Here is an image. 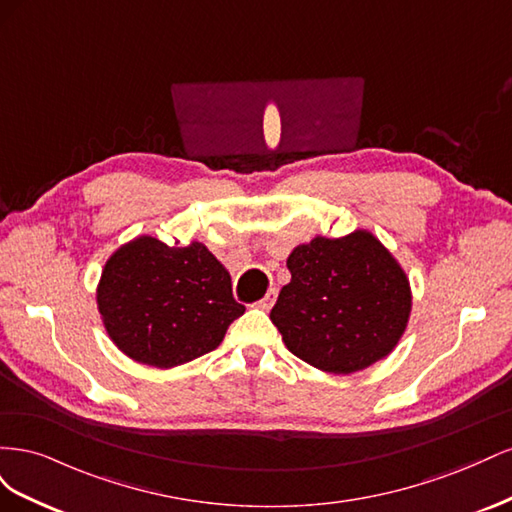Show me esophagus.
<instances>
[{
	"label": "esophagus",
	"mask_w": 512,
	"mask_h": 512,
	"mask_svg": "<svg viewBox=\"0 0 512 512\" xmlns=\"http://www.w3.org/2000/svg\"><path fill=\"white\" fill-rule=\"evenodd\" d=\"M275 299H277V288H271L265 297H262L260 301H258V307L260 309H271L273 307V303H275Z\"/></svg>",
	"instance_id": "1"
}]
</instances>
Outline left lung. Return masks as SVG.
I'll list each match as a JSON object with an SVG mask.
<instances>
[{"label": "left lung", "mask_w": 512, "mask_h": 512, "mask_svg": "<svg viewBox=\"0 0 512 512\" xmlns=\"http://www.w3.org/2000/svg\"><path fill=\"white\" fill-rule=\"evenodd\" d=\"M290 284L271 309L286 348L329 374L384 359L410 318L408 277L367 230L316 237L288 256Z\"/></svg>", "instance_id": "left-lung-1"}]
</instances>
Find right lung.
<instances>
[{
    "mask_svg": "<svg viewBox=\"0 0 512 512\" xmlns=\"http://www.w3.org/2000/svg\"><path fill=\"white\" fill-rule=\"evenodd\" d=\"M98 309L115 346L130 359L168 369L222 344L245 307L228 271L203 243L170 247L138 237L108 258Z\"/></svg>",
    "mask_w": 512,
    "mask_h": 512,
    "instance_id": "1",
    "label": "right lung"
}]
</instances>
